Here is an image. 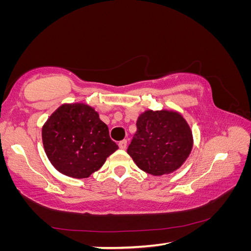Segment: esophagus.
Wrapping results in <instances>:
<instances>
[{
  "instance_id": "obj_1",
  "label": "esophagus",
  "mask_w": 251,
  "mask_h": 251,
  "mask_svg": "<svg viewBox=\"0 0 251 251\" xmlns=\"http://www.w3.org/2000/svg\"><path fill=\"white\" fill-rule=\"evenodd\" d=\"M118 146H120L121 150H126V148H127V141H126V139L118 143Z\"/></svg>"
}]
</instances>
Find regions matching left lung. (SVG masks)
Listing matches in <instances>:
<instances>
[{
    "label": "left lung",
    "instance_id": "8db88e82",
    "mask_svg": "<svg viewBox=\"0 0 251 251\" xmlns=\"http://www.w3.org/2000/svg\"><path fill=\"white\" fill-rule=\"evenodd\" d=\"M127 152L138 168L152 176L177 171L193 150V131L180 113L148 109L137 118Z\"/></svg>",
    "mask_w": 251,
    "mask_h": 251
}]
</instances>
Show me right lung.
I'll return each mask as SVG.
<instances>
[{"label": "right lung", "instance_id": "1", "mask_svg": "<svg viewBox=\"0 0 251 251\" xmlns=\"http://www.w3.org/2000/svg\"><path fill=\"white\" fill-rule=\"evenodd\" d=\"M45 154L57 171L73 178H87L118 150L108 127L92 106L63 104L42 128Z\"/></svg>", "mask_w": 251, "mask_h": 251}]
</instances>
